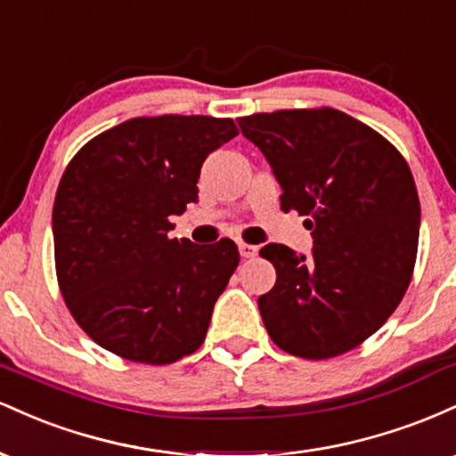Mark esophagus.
I'll return each instance as SVG.
<instances>
[{"instance_id":"esophagus-1","label":"esophagus","mask_w":456,"mask_h":456,"mask_svg":"<svg viewBox=\"0 0 456 456\" xmlns=\"http://www.w3.org/2000/svg\"><path fill=\"white\" fill-rule=\"evenodd\" d=\"M238 248H240V255H242L244 259H250V257H255V255H257V246H253V244H246V242H238Z\"/></svg>"}]
</instances>
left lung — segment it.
I'll return each mask as SVG.
<instances>
[{
  "label": "left lung",
  "mask_w": 456,
  "mask_h": 456,
  "mask_svg": "<svg viewBox=\"0 0 456 456\" xmlns=\"http://www.w3.org/2000/svg\"><path fill=\"white\" fill-rule=\"evenodd\" d=\"M282 188L281 210L306 216L313 257L259 250L276 282L259 296L270 338L326 360L358 347L405 296L418 253L420 201L401 151L337 109H287L238 119Z\"/></svg>",
  "instance_id": "left-lung-1"
}]
</instances>
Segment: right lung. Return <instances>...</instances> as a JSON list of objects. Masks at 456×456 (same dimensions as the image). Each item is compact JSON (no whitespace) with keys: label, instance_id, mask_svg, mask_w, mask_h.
<instances>
[{"label":"right lung","instance_id":"obj_1","mask_svg":"<svg viewBox=\"0 0 456 456\" xmlns=\"http://www.w3.org/2000/svg\"><path fill=\"white\" fill-rule=\"evenodd\" d=\"M235 134L229 118H133L68 162L53 206L57 282L75 322L107 352L171 364L206 341L238 246L169 238V218L197 201L203 160Z\"/></svg>","mask_w":456,"mask_h":456}]
</instances>
